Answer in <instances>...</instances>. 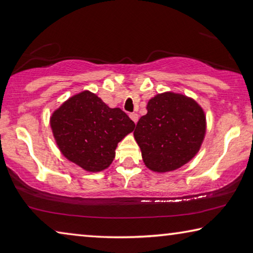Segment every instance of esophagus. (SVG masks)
<instances>
[{
	"label": "esophagus",
	"instance_id": "34e87169",
	"mask_svg": "<svg viewBox=\"0 0 253 253\" xmlns=\"http://www.w3.org/2000/svg\"><path fill=\"white\" fill-rule=\"evenodd\" d=\"M129 117L135 124L137 123V120H138V115L137 114H135V112H131V114H129Z\"/></svg>",
	"mask_w": 253,
	"mask_h": 253
}]
</instances>
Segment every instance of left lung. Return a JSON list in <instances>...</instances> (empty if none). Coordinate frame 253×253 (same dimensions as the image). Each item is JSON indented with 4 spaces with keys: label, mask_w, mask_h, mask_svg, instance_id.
I'll return each mask as SVG.
<instances>
[{
    "label": "left lung",
    "mask_w": 253,
    "mask_h": 253,
    "mask_svg": "<svg viewBox=\"0 0 253 253\" xmlns=\"http://www.w3.org/2000/svg\"><path fill=\"white\" fill-rule=\"evenodd\" d=\"M146 109L134 131L145 166L166 173L190 162L205 138L203 108L192 98L168 91L148 100Z\"/></svg>",
    "instance_id": "obj_1"
}]
</instances>
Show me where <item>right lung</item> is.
<instances>
[{
    "mask_svg": "<svg viewBox=\"0 0 253 253\" xmlns=\"http://www.w3.org/2000/svg\"><path fill=\"white\" fill-rule=\"evenodd\" d=\"M50 127L62 154L89 172L109 168L118 143L135 124L120 108H110L97 94L82 91L50 116Z\"/></svg>",
    "mask_w": 253,
    "mask_h": 253,
    "instance_id": "add662e5",
    "label": "right lung"
}]
</instances>
